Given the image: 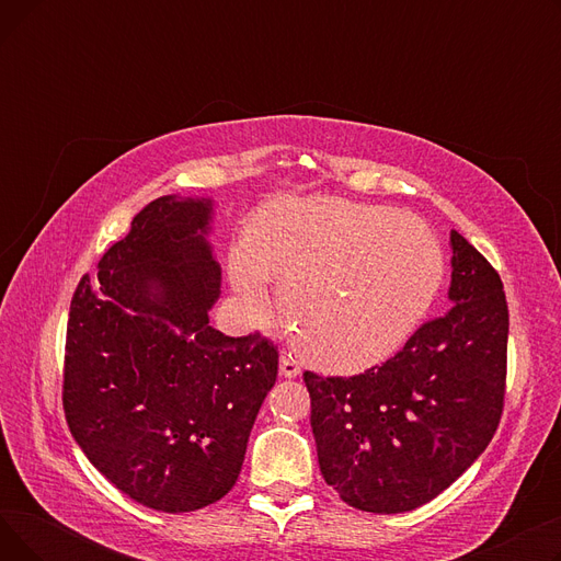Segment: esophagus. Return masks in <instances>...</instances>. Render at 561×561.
I'll list each match as a JSON object with an SVG mask.
<instances>
[{
	"label": "esophagus",
	"mask_w": 561,
	"mask_h": 561,
	"mask_svg": "<svg viewBox=\"0 0 561 561\" xmlns=\"http://www.w3.org/2000/svg\"><path fill=\"white\" fill-rule=\"evenodd\" d=\"M279 373H282V377H298L300 375V364L296 357L290 355V352H282Z\"/></svg>",
	"instance_id": "1"
}]
</instances>
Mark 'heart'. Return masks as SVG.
<instances>
[{
	"label": "heart",
	"instance_id": "b5f03b06",
	"mask_svg": "<svg viewBox=\"0 0 561 561\" xmlns=\"http://www.w3.org/2000/svg\"><path fill=\"white\" fill-rule=\"evenodd\" d=\"M256 263L282 286L302 355L325 370L355 373L389 359L427 313L444 259L411 214L350 202L316 204L256 222ZM250 305L261 277L236 273Z\"/></svg>",
	"mask_w": 561,
	"mask_h": 561
}]
</instances>
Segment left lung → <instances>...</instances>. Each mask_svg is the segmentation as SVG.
<instances>
[{"mask_svg":"<svg viewBox=\"0 0 561 561\" xmlns=\"http://www.w3.org/2000/svg\"><path fill=\"white\" fill-rule=\"evenodd\" d=\"M450 309L396 357L355 377L305 373L320 473L343 503L416 510L493 438L505 402L510 311L493 265L450 231Z\"/></svg>","mask_w":561,"mask_h":561,"instance_id":"obj_1","label":"left lung"}]
</instances>
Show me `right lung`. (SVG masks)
<instances>
[{"label":"right lung","mask_w":561,"mask_h":561,"mask_svg":"<svg viewBox=\"0 0 561 561\" xmlns=\"http://www.w3.org/2000/svg\"><path fill=\"white\" fill-rule=\"evenodd\" d=\"M211 220L209 197L150 202L70 305L68 427L111 484L165 514L231 491L277 379L268 339H231L209 325L220 298Z\"/></svg>","instance_id":"add662e5"}]
</instances>
